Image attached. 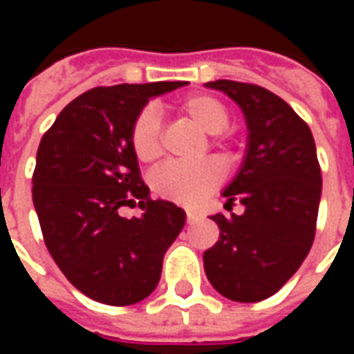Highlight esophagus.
Segmentation results:
<instances>
[{"mask_svg": "<svg viewBox=\"0 0 354 354\" xmlns=\"http://www.w3.org/2000/svg\"><path fill=\"white\" fill-rule=\"evenodd\" d=\"M185 220H187V223H193L195 220H197V216L193 214V212H187V216H185Z\"/></svg>", "mask_w": 354, "mask_h": 354, "instance_id": "esophagus-1", "label": "esophagus"}]
</instances>
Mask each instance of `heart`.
I'll use <instances>...</instances> for the list:
<instances>
[{
    "instance_id": "heart-1",
    "label": "heart",
    "mask_w": 354,
    "mask_h": 354,
    "mask_svg": "<svg viewBox=\"0 0 354 354\" xmlns=\"http://www.w3.org/2000/svg\"><path fill=\"white\" fill-rule=\"evenodd\" d=\"M180 113L205 134H220L230 124V109L210 94H192L180 104ZM131 146L142 162H151L161 155V121L153 109H144L131 131ZM222 182V172L214 162L180 165L167 162L149 176V184L159 197L180 205H193Z\"/></svg>"
}]
</instances>
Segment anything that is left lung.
I'll list each match as a JSON object with an SVG mask.
<instances>
[{"mask_svg":"<svg viewBox=\"0 0 354 354\" xmlns=\"http://www.w3.org/2000/svg\"><path fill=\"white\" fill-rule=\"evenodd\" d=\"M227 94L246 121V149L222 195L241 216L214 214L220 239L203 254L223 297L254 304L273 296L304 263L315 239L322 178L311 129L281 96L250 83H205Z\"/></svg>","mask_w":354,"mask_h":354,"instance_id":"obj_1","label":"left lung"}]
</instances>
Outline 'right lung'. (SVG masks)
Returning a JSON list of instances; mask_svg holds the SVG:
<instances>
[{
  "instance_id": "1",
  "label": "right lung",
  "mask_w": 354,
  "mask_h": 354,
  "mask_svg": "<svg viewBox=\"0 0 354 354\" xmlns=\"http://www.w3.org/2000/svg\"><path fill=\"white\" fill-rule=\"evenodd\" d=\"M185 85L91 88L58 113L39 142L32 199L45 245L66 279L94 301L123 307L146 299L184 227V208L149 199L131 131L147 102ZM136 202L142 216H120Z\"/></svg>"
}]
</instances>
